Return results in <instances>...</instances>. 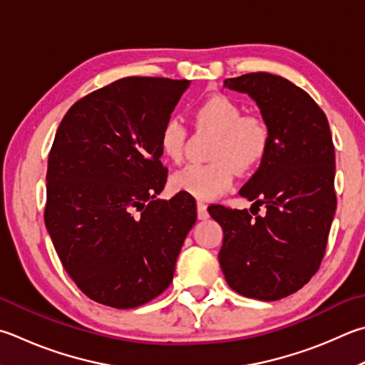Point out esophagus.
<instances>
[{
  "instance_id": "1",
  "label": "esophagus",
  "mask_w": 365,
  "mask_h": 365,
  "mask_svg": "<svg viewBox=\"0 0 365 365\" xmlns=\"http://www.w3.org/2000/svg\"><path fill=\"white\" fill-rule=\"evenodd\" d=\"M207 217H209L207 205H205L202 201H197V218H200V220H205Z\"/></svg>"
}]
</instances>
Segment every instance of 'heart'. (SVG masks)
Wrapping results in <instances>:
<instances>
[{"instance_id":"1","label":"heart","mask_w":365,"mask_h":365,"mask_svg":"<svg viewBox=\"0 0 365 365\" xmlns=\"http://www.w3.org/2000/svg\"><path fill=\"white\" fill-rule=\"evenodd\" d=\"M197 128L215 134L210 163L188 164L170 178L172 187L197 200H212L230 188L233 169L237 174L255 169L269 148V128L260 116L244 115L241 105L223 94L205 97L193 110ZM187 128L177 118H169L160 132L163 155L170 161L183 156Z\"/></svg>"}]
</instances>
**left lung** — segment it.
<instances>
[{"label": "left lung", "instance_id": "8db88e82", "mask_svg": "<svg viewBox=\"0 0 365 365\" xmlns=\"http://www.w3.org/2000/svg\"><path fill=\"white\" fill-rule=\"evenodd\" d=\"M223 84L254 98L271 140L240 191L267 212L252 217L247 209L209 205L223 230L218 262L237 294L281 300L314 276L326 254L336 209L332 134L319 105L286 78L258 71Z\"/></svg>", "mask_w": 365, "mask_h": 365}]
</instances>
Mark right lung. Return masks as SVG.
<instances>
[{
	"instance_id": "add662e5",
	"label": "right lung",
	"mask_w": 365,
	"mask_h": 365,
	"mask_svg": "<svg viewBox=\"0 0 365 365\" xmlns=\"http://www.w3.org/2000/svg\"><path fill=\"white\" fill-rule=\"evenodd\" d=\"M188 86L118 79L79 98L56 132L44 223L65 271L97 303L135 308L170 286L196 202L182 191L156 200L168 180L160 132Z\"/></svg>"
}]
</instances>
